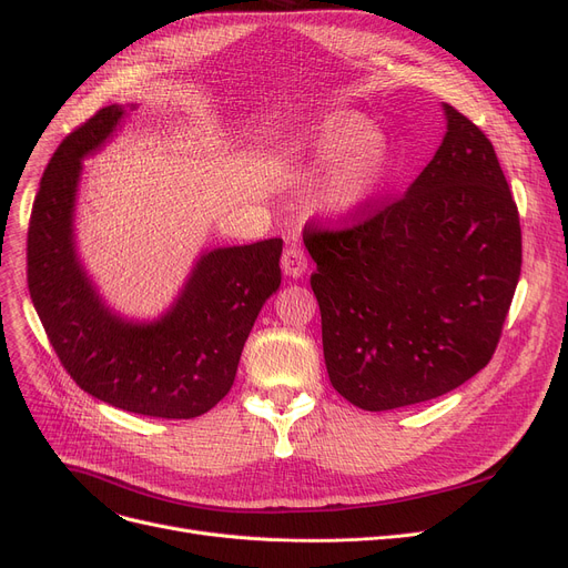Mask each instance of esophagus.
<instances>
[{
  "label": "esophagus",
  "mask_w": 568,
  "mask_h": 568,
  "mask_svg": "<svg viewBox=\"0 0 568 568\" xmlns=\"http://www.w3.org/2000/svg\"><path fill=\"white\" fill-rule=\"evenodd\" d=\"M281 264H283V272H285L287 276H292V278H300V276H304V274H306V268H308V257H306L304 248H300V246H287V248H285V253H283Z\"/></svg>",
  "instance_id": "obj_1"
}]
</instances>
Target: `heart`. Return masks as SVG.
I'll list each match as a JSON object with an SVG mask.
<instances>
[{"label":"heart","mask_w":568,"mask_h":568,"mask_svg":"<svg viewBox=\"0 0 568 568\" xmlns=\"http://www.w3.org/2000/svg\"><path fill=\"white\" fill-rule=\"evenodd\" d=\"M306 154L332 168L315 191V209L334 221L352 219L384 191L394 172L392 142L356 112H336L311 135Z\"/></svg>","instance_id":"b5f03b06"}]
</instances>
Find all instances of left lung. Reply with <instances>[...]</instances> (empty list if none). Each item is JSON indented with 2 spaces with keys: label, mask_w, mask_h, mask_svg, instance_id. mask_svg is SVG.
I'll list each match as a JSON object with an SVG mask.
<instances>
[{
  "label": "left lung",
  "mask_w": 568,
  "mask_h": 568,
  "mask_svg": "<svg viewBox=\"0 0 568 568\" xmlns=\"http://www.w3.org/2000/svg\"><path fill=\"white\" fill-rule=\"evenodd\" d=\"M442 108L444 140L398 200L304 230L326 373L368 412L444 396L486 368L520 278L518 206L493 142Z\"/></svg>",
  "instance_id": "obj_1"
}]
</instances>
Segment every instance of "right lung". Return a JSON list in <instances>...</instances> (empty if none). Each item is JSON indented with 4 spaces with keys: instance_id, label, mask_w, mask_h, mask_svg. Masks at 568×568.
<instances>
[{
    "instance_id": "right-lung-1",
    "label": "right lung",
    "mask_w": 568,
    "mask_h": 568,
    "mask_svg": "<svg viewBox=\"0 0 568 568\" xmlns=\"http://www.w3.org/2000/svg\"><path fill=\"white\" fill-rule=\"evenodd\" d=\"M124 114V105L101 108L57 146L29 219L27 285L50 345L82 392L133 414L193 419L232 389L257 313L281 285L283 239L204 251L154 322L112 313L80 264L73 216L82 161Z\"/></svg>"
}]
</instances>
